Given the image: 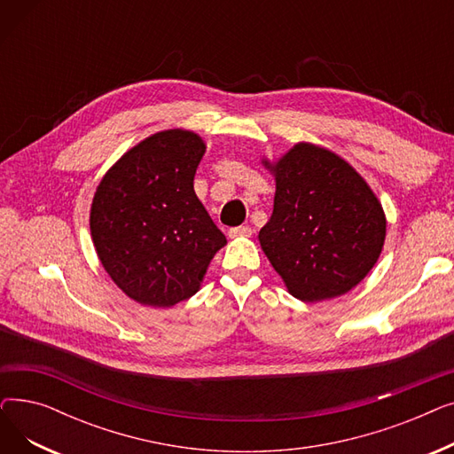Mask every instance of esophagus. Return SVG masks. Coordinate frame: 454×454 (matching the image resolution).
<instances>
[{
    "label": "esophagus",
    "instance_id": "obj_1",
    "mask_svg": "<svg viewBox=\"0 0 454 454\" xmlns=\"http://www.w3.org/2000/svg\"><path fill=\"white\" fill-rule=\"evenodd\" d=\"M228 235L231 237V239H235V237H250L252 228L250 226H235V228H230Z\"/></svg>",
    "mask_w": 454,
    "mask_h": 454
}]
</instances>
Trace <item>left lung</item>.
<instances>
[{
    "label": "left lung",
    "instance_id": "left-lung-1",
    "mask_svg": "<svg viewBox=\"0 0 454 454\" xmlns=\"http://www.w3.org/2000/svg\"><path fill=\"white\" fill-rule=\"evenodd\" d=\"M261 163L274 176L276 195L257 239L289 294L317 303L349 293L375 267L387 239V215L373 189L342 156L309 141Z\"/></svg>",
    "mask_w": 454,
    "mask_h": 454
}]
</instances>
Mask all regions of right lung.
Wrapping results in <instances>:
<instances>
[{
  "label": "right lung",
  "mask_w": 454,
  "mask_h": 454,
  "mask_svg": "<svg viewBox=\"0 0 454 454\" xmlns=\"http://www.w3.org/2000/svg\"><path fill=\"white\" fill-rule=\"evenodd\" d=\"M206 141L167 129L141 139L101 178L90 231L103 269L134 301L167 309L199 293L224 245L193 180Z\"/></svg>",
  "instance_id": "1"
}]
</instances>
